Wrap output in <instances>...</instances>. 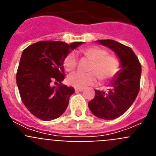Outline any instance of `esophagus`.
Wrapping results in <instances>:
<instances>
[{"label":"esophagus","mask_w":156,"mask_h":156,"mask_svg":"<svg viewBox=\"0 0 156 156\" xmlns=\"http://www.w3.org/2000/svg\"><path fill=\"white\" fill-rule=\"evenodd\" d=\"M75 90L76 91H83V88H77V87H75Z\"/></svg>","instance_id":"obj_1"}]
</instances>
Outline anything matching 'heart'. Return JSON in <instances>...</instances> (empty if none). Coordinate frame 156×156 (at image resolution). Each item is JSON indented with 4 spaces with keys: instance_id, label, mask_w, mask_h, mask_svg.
I'll list each match as a JSON object with an SVG mask.
<instances>
[{
    "instance_id": "1",
    "label": "heart",
    "mask_w": 156,
    "mask_h": 156,
    "mask_svg": "<svg viewBox=\"0 0 156 156\" xmlns=\"http://www.w3.org/2000/svg\"><path fill=\"white\" fill-rule=\"evenodd\" d=\"M81 53L90 63L88 66L89 73H74L67 78L72 86L77 88H85L96 83L97 79L106 81L111 79L119 71V62L113 55H107L105 49L98 47H90L81 50ZM77 60L73 52L65 57L63 66L67 72L73 71L76 67Z\"/></svg>"
}]
</instances>
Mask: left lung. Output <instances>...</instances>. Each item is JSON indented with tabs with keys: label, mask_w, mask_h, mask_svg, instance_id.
<instances>
[{
	"label": "left lung",
	"mask_w": 156,
	"mask_h": 156,
	"mask_svg": "<svg viewBox=\"0 0 156 156\" xmlns=\"http://www.w3.org/2000/svg\"><path fill=\"white\" fill-rule=\"evenodd\" d=\"M97 42L115 52L120 62V69L108 85L107 91L94 90L95 96L88 106L95 116L112 120L124 114L137 98L141 66L129 47L113 40H99Z\"/></svg>",
	"instance_id": "obj_1"
}]
</instances>
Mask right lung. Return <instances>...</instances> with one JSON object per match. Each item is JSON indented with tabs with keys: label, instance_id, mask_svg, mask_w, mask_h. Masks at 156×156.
<instances>
[{
	"label": "right lung",
	"instance_id": "add662e5",
	"mask_svg": "<svg viewBox=\"0 0 156 156\" xmlns=\"http://www.w3.org/2000/svg\"><path fill=\"white\" fill-rule=\"evenodd\" d=\"M62 41H39L23 51L16 74L22 101L38 119L50 121L61 116L68 107L75 90L62 84L65 79L64 58L72 50L83 44ZM52 82H60L58 87Z\"/></svg>",
	"mask_w": 156,
	"mask_h": 156
}]
</instances>
